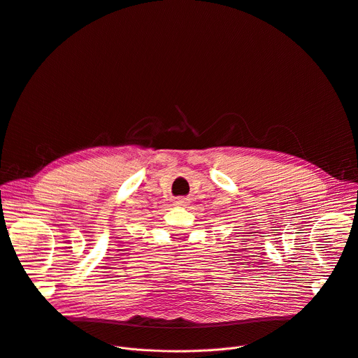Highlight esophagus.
Returning a JSON list of instances; mask_svg holds the SVG:
<instances>
[{
    "label": "esophagus",
    "mask_w": 358,
    "mask_h": 358,
    "mask_svg": "<svg viewBox=\"0 0 358 358\" xmlns=\"http://www.w3.org/2000/svg\"><path fill=\"white\" fill-rule=\"evenodd\" d=\"M185 203H187V201L184 198L176 199V206H178V207H185Z\"/></svg>",
    "instance_id": "34e87169"
}]
</instances>
